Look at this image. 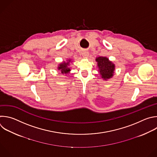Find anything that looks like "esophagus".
<instances>
[{
    "mask_svg": "<svg viewBox=\"0 0 157 157\" xmlns=\"http://www.w3.org/2000/svg\"><path fill=\"white\" fill-rule=\"evenodd\" d=\"M82 56L84 58H87L89 56V52L87 51H84L82 53Z\"/></svg>",
    "mask_w": 157,
    "mask_h": 157,
    "instance_id": "esophagus-1",
    "label": "esophagus"
}]
</instances>
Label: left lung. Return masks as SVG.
<instances>
[{
	"mask_svg": "<svg viewBox=\"0 0 157 157\" xmlns=\"http://www.w3.org/2000/svg\"><path fill=\"white\" fill-rule=\"evenodd\" d=\"M95 61L97 62L98 71L101 78L107 80L113 76L115 66L108 58L99 57L96 58Z\"/></svg>",
	"mask_w": 157,
	"mask_h": 157,
	"instance_id": "1",
	"label": "left lung"
}]
</instances>
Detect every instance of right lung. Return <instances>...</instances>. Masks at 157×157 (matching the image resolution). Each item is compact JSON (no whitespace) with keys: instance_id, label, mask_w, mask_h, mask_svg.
<instances>
[{"instance_id":"obj_1","label":"right lung","mask_w":157,"mask_h":157,"mask_svg":"<svg viewBox=\"0 0 157 157\" xmlns=\"http://www.w3.org/2000/svg\"><path fill=\"white\" fill-rule=\"evenodd\" d=\"M70 62H71V60H68V62H63V63H60L59 65V66L58 67V70H60V71L62 74H68V73H69L70 71H71L70 68L68 67Z\"/></svg>"}]
</instances>
